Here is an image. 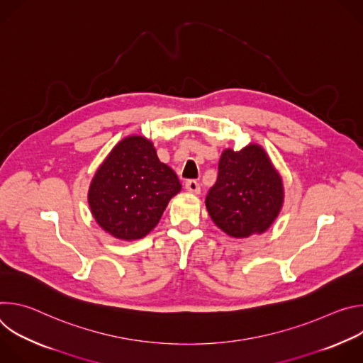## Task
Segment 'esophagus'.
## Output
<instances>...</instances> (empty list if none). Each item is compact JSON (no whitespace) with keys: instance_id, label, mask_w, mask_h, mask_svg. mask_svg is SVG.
<instances>
[{"instance_id":"obj_1","label":"esophagus","mask_w":363,"mask_h":363,"mask_svg":"<svg viewBox=\"0 0 363 363\" xmlns=\"http://www.w3.org/2000/svg\"><path fill=\"white\" fill-rule=\"evenodd\" d=\"M185 189L191 194H199L201 192V185L195 179H189L185 182Z\"/></svg>"}]
</instances>
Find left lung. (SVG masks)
Wrapping results in <instances>:
<instances>
[{
  "label": "left lung",
  "instance_id": "left-lung-1",
  "mask_svg": "<svg viewBox=\"0 0 363 363\" xmlns=\"http://www.w3.org/2000/svg\"><path fill=\"white\" fill-rule=\"evenodd\" d=\"M283 202V179L260 145L223 152L217 182L205 199L218 228L234 238L263 234L279 217Z\"/></svg>",
  "mask_w": 363,
  "mask_h": 363
}]
</instances>
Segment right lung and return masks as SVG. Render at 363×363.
<instances>
[{
  "instance_id": "add662e5",
  "label": "right lung",
  "mask_w": 363,
  "mask_h": 363,
  "mask_svg": "<svg viewBox=\"0 0 363 363\" xmlns=\"http://www.w3.org/2000/svg\"><path fill=\"white\" fill-rule=\"evenodd\" d=\"M182 185L162 164L145 136L123 138L97 168L87 194L97 225L115 238L133 241L160 223L168 202Z\"/></svg>"
}]
</instances>
